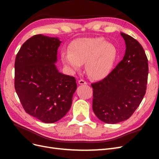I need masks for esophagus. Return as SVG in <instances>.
<instances>
[{"instance_id":"34e87169","label":"esophagus","mask_w":159,"mask_h":159,"mask_svg":"<svg viewBox=\"0 0 159 159\" xmlns=\"http://www.w3.org/2000/svg\"><path fill=\"white\" fill-rule=\"evenodd\" d=\"M78 84H79L80 85H87V84H88V83L86 82L85 81L83 80H80L78 81Z\"/></svg>"}]
</instances>
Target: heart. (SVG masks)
<instances>
[{
  "mask_svg": "<svg viewBox=\"0 0 159 159\" xmlns=\"http://www.w3.org/2000/svg\"><path fill=\"white\" fill-rule=\"evenodd\" d=\"M115 47L102 38H83L74 41L69 51L63 50L61 60L71 71L79 70L85 62V70L91 78L102 80L109 74L116 57Z\"/></svg>",
  "mask_w": 159,
  "mask_h": 159,
  "instance_id": "heart-1",
  "label": "heart"
}]
</instances>
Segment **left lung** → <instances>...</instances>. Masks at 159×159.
<instances>
[{
    "mask_svg": "<svg viewBox=\"0 0 159 159\" xmlns=\"http://www.w3.org/2000/svg\"><path fill=\"white\" fill-rule=\"evenodd\" d=\"M126 50L123 60L103 80L91 84L94 113L105 123L128 119L139 106L147 89L148 60L139 42L121 32Z\"/></svg>",
    "mask_w": 159,
    "mask_h": 159,
    "instance_id": "8db88e82",
    "label": "left lung"
}]
</instances>
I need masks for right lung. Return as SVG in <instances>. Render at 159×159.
Masks as SVG:
<instances>
[{"label": "right lung", "instance_id": "obj_1", "mask_svg": "<svg viewBox=\"0 0 159 159\" xmlns=\"http://www.w3.org/2000/svg\"><path fill=\"white\" fill-rule=\"evenodd\" d=\"M58 38L42 34L27 40L14 63V88L25 111L46 123H53L70 110L77 89L74 77L59 72L55 64Z\"/></svg>", "mask_w": 159, "mask_h": 159}]
</instances>
